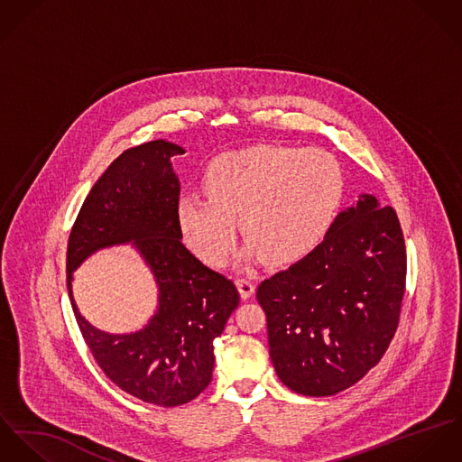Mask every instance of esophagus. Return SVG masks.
Instances as JSON below:
<instances>
[{
	"label": "esophagus",
	"instance_id": "1",
	"mask_svg": "<svg viewBox=\"0 0 462 462\" xmlns=\"http://www.w3.org/2000/svg\"><path fill=\"white\" fill-rule=\"evenodd\" d=\"M236 285H237L239 294H241L243 300H250L254 296V292H255V283L250 282L248 278H237Z\"/></svg>",
	"mask_w": 462,
	"mask_h": 462
}]
</instances>
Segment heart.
<instances>
[{
    "label": "heart",
    "mask_w": 462,
    "mask_h": 462,
    "mask_svg": "<svg viewBox=\"0 0 462 462\" xmlns=\"http://www.w3.org/2000/svg\"><path fill=\"white\" fill-rule=\"evenodd\" d=\"M206 199L189 195L177 206L188 248L208 265H223L237 239L245 256L289 265L328 234L344 195L338 161L322 149L256 145L216 157L204 177Z\"/></svg>",
    "instance_id": "1"
}]
</instances>
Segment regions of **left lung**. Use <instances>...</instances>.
<instances>
[{
  "instance_id": "8db88e82",
  "label": "left lung",
  "mask_w": 462,
  "mask_h": 462,
  "mask_svg": "<svg viewBox=\"0 0 462 462\" xmlns=\"http://www.w3.org/2000/svg\"><path fill=\"white\" fill-rule=\"evenodd\" d=\"M404 289L406 245L397 212L374 195H359L315 250L256 289L282 383L308 397L356 384L386 353Z\"/></svg>"
}]
</instances>
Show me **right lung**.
Masks as SVG:
<instances>
[{"mask_svg":"<svg viewBox=\"0 0 462 462\" xmlns=\"http://www.w3.org/2000/svg\"><path fill=\"white\" fill-rule=\"evenodd\" d=\"M184 149L155 140L118 155L94 184L67 246V289L81 335L104 374L125 393L162 408L199 397L212 379L214 338L239 305L232 280L182 245L180 184L171 157ZM133 242L155 274L160 305L136 334L92 327L71 298V273L97 249Z\"/></svg>","mask_w":462,"mask_h":462,"instance_id":"right-lung-1","label":"right lung"}]
</instances>
